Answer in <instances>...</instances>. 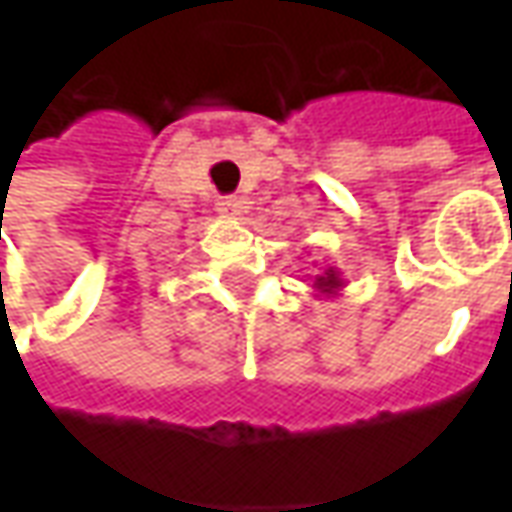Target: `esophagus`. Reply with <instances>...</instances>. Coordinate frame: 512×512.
<instances>
[{"label":"esophagus","mask_w":512,"mask_h":512,"mask_svg":"<svg viewBox=\"0 0 512 512\" xmlns=\"http://www.w3.org/2000/svg\"><path fill=\"white\" fill-rule=\"evenodd\" d=\"M246 202L241 197H222V200H216V211L227 216V219H238L241 213H244Z\"/></svg>","instance_id":"34e87169"}]
</instances>
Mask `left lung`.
Here are the masks:
<instances>
[{"label": "left lung", "instance_id": "left-lung-1", "mask_svg": "<svg viewBox=\"0 0 512 512\" xmlns=\"http://www.w3.org/2000/svg\"><path fill=\"white\" fill-rule=\"evenodd\" d=\"M345 288L343 271L334 266H323L315 277H312V290H315V299H337L340 290Z\"/></svg>", "mask_w": 512, "mask_h": 512}]
</instances>
